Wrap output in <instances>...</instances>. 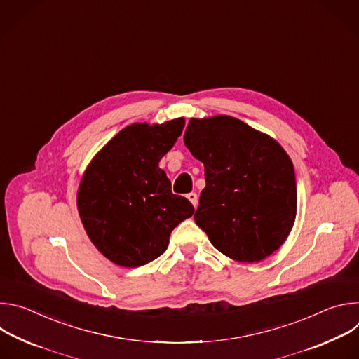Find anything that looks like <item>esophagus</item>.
Masks as SVG:
<instances>
[{"label":"esophagus","instance_id":"obj_1","mask_svg":"<svg viewBox=\"0 0 359 359\" xmlns=\"http://www.w3.org/2000/svg\"><path fill=\"white\" fill-rule=\"evenodd\" d=\"M186 197H187V198L190 200V203L193 204V206H194V208H197V203H198V197H197V194H196V193H193V191H191V193H189V194H187Z\"/></svg>","mask_w":359,"mask_h":359}]
</instances>
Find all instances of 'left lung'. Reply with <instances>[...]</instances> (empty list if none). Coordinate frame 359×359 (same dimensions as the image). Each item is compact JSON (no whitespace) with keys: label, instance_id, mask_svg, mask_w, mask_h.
Listing matches in <instances>:
<instances>
[{"label":"left lung","instance_id":"obj_1","mask_svg":"<svg viewBox=\"0 0 359 359\" xmlns=\"http://www.w3.org/2000/svg\"><path fill=\"white\" fill-rule=\"evenodd\" d=\"M183 139L204 165L194 220L212 244L243 263L277 251L297 215L294 166L280 143L226 115L191 118Z\"/></svg>","mask_w":359,"mask_h":359}]
</instances>
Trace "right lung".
I'll return each instance as SVG.
<instances>
[{
    "label": "right lung",
    "instance_id": "1",
    "mask_svg": "<svg viewBox=\"0 0 359 359\" xmlns=\"http://www.w3.org/2000/svg\"><path fill=\"white\" fill-rule=\"evenodd\" d=\"M183 128V118L133 123L96 153L82 176L79 217L93 245L118 266L133 269L158 259L173 229L194 213L186 197L172 193L159 168Z\"/></svg>",
    "mask_w": 359,
    "mask_h": 359
}]
</instances>
